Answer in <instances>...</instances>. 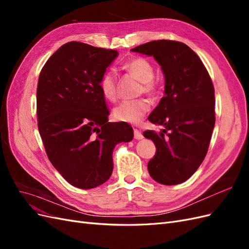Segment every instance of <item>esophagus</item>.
Masks as SVG:
<instances>
[{
  "mask_svg": "<svg viewBox=\"0 0 249 249\" xmlns=\"http://www.w3.org/2000/svg\"><path fill=\"white\" fill-rule=\"evenodd\" d=\"M134 138L136 139V140H140V139L143 138V135H142V133L139 130L134 129Z\"/></svg>",
  "mask_w": 249,
  "mask_h": 249,
  "instance_id": "esophagus-1",
  "label": "esophagus"
}]
</instances>
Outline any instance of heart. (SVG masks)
Wrapping results in <instances>:
<instances>
[{
  "mask_svg": "<svg viewBox=\"0 0 249 249\" xmlns=\"http://www.w3.org/2000/svg\"><path fill=\"white\" fill-rule=\"evenodd\" d=\"M124 69L141 82L140 92H144L150 96L158 92L157 83L153 80L155 77L154 65L147 59L143 57H135L129 60L124 65ZM100 89L110 102H115L117 99L116 74L114 71L108 70L103 73L100 80ZM149 110V103L147 100L139 99L134 101H124L120 103L113 111V117L120 123L138 124L142 117Z\"/></svg>",
  "mask_w": 249,
  "mask_h": 249,
  "instance_id": "1",
  "label": "heart"
}]
</instances>
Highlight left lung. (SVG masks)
I'll return each instance as SVG.
<instances>
[{"label":"left lung","instance_id":"obj_1","mask_svg":"<svg viewBox=\"0 0 249 249\" xmlns=\"http://www.w3.org/2000/svg\"><path fill=\"white\" fill-rule=\"evenodd\" d=\"M153 56L165 77L164 96L148 120L163 129L144 131L156 155L147 164L150 177L162 185L185 182L207 155L215 125L214 86L199 57L175 40H154L131 50Z\"/></svg>","mask_w":249,"mask_h":249}]
</instances>
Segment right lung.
I'll return each mask as SVG.
<instances>
[{
  "label": "right lung",
  "instance_id": "right-lung-1",
  "mask_svg": "<svg viewBox=\"0 0 249 249\" xmlns=\"http://www.w3.org/2000/svg\"><path fill=\"white\" fill-rule=\"evenodd\" d=\"M115 50L71 41L42 67L37 85V120L49 160L71 185L91 189L107 182L112 153L133 139L126 123H109L100 80Z\"/></svg>",
  "mask_w": 249,
  "mask_h": 249
}]
</instances>
